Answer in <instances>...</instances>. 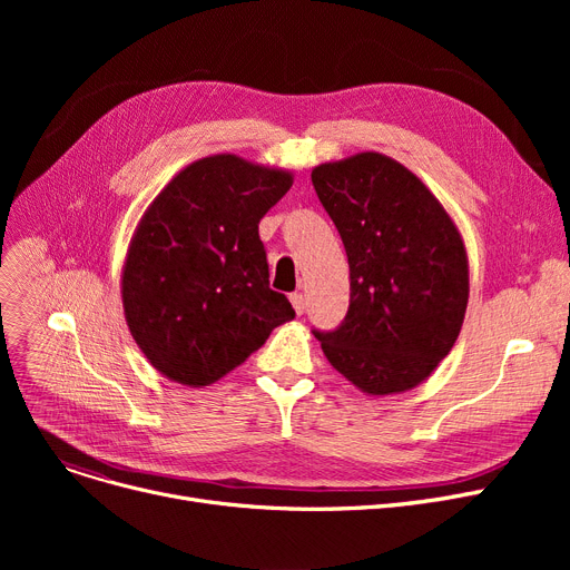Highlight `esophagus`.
Listing matches in <instances>:
<instances>
[{
    "label": "esophagus",
    "instance_id": "1",
    "mask_svg": "<svg viewBox=\"0 0 570 570\" xmlns=\"http://www.w3.org/2000/svg\"><path fill=\"white\" fill-rule=\"evenodd\" d=\"M291 305H293L295 314H305V309H307L305 295H303V293H293V295H291Z\"/></svg>",
    "mask_w": 570,
    "mask_h": 570
}]
</instances>
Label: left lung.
<instances>
[{
	"label": "left lung",
	"instance_id": "1",
	"mask_svg": "<svg viewBox=\"0 0 570 570\" xmlns=\"http://www.w3.org/2000/svg\"><path fill=\"white\" fill-rule=\"evenodd\" d=\"M312 183L342 235L351 275L344 323L314 335L357 391L406 393L439 367L462 331V233L421 177L381 153L325 161Z\"/></svg>",
	"mask_w": 570,
	"mask_h": 570
}]
</instances>
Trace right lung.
<instances>
[{"instance_id": "right-lung-1", "label": "right lung", "mask_w": 570, "mask_h": 570, "mask_svg": "<svg viewBox=\"0 0 570 570\" xmlns=\"http://www.w3.org/2000/svg\"><path fill=\"white\" fill-rule=\"evenodd\" d=\"M293 173L213 155L173 175L142 213L122 265L129 333L159 374L219 381L295 312L269 288L258 222Z\"/></svg>"}]
</instances>
